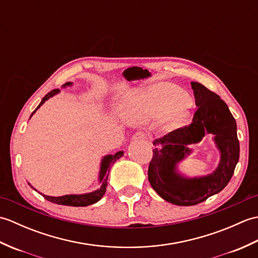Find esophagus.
<instances>
[{"label": "esophagus", "mask_w": 258, "mask_h": 258, "mask_svg": "<svg viewBox=\"0 0 258 258\" xmlns=\"http://www.w3.org/2000/svg\"><path fill=\"white\" fill-rule=\"evenodd\" d=\"M147 139V135L143 132H138L133 135V141H144Z\"/></svg>", "instance_id": "obj_1"}]
</instances>
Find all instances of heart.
Here are the masks:
<instances>
[{
  "instance_id": "obj_1",
  "label": "heart",
  "mask_w": 258,
  "mask_h": 258,
  "mask_svg": "<svg viewBox=\"0 0 258 258\" xmlns=\"http://www.w3.org/2000/svg\"><path fill=\"white\" fill-rule=\"evenodd\" d=\"M193 100L187 93L169 83L156 84L135 93L127 98L124 117L130 122L144 124L164 114V126L167 130L180 127L188 118Z\"/></svg>"
}]
</instances>
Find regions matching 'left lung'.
I'll list each match as a JSON object with an SVG mask.
<instances>
[{"instance_id": "1", "label": "left lung", "mask_w": 258, "mask_h": 258, "mask_svg": "<svg viewBox=\"0 0 258 258\" xmlns=\"http://www.w3.org/2000/svg\"><path fill=\"white\" fill-rule=\"evenodd\" d=\"M197 111L188 126L154 141L149 167L151 186L163 200L174 205L191 206L206 201L231 180L239 158L236 120L226 103L199 82H191ZM211 134L220 153L218 167L210 174L187 177L178 165L192 150L189 146Z\"/></svg>"}]
</instances>
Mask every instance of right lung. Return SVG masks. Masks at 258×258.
I'll return each mask as SVG.
<instances>
[{"label": "right lung", "instance_id": "obj_1", "mask_svg": "<svg viewBox=\"0 0 258 258\" xmlns=\"http://www.w3.org/2000/svg\"><path fill=\"white\" fill-rule=\"evenodd\" d=\"M72 85H73L72 82H67V83L62 85V89H65V87H69ZM59 92H61V90H53L43 97L41 103L38 104V106L35 108V111L31 114L30 118L33 116V114H34L37 109L43 105V104H44L47 100H50L51 97L57 95ZM123 155H124V152L119 151L117 153H115L114 155L108 154V155H104L102 157L101 164H100V171H98V184H100V187L95 190L90 191V193L69 194V195H63V196H50V195H45L43 193H40V191H37V189L33 187L30 183L29 185L33 189L36 190L37 193H40L45 200H47L48 202L55 203V204H58V205L79 207V206H89L92 204H95V203L100 201L103 197V195L105 194L106 186H107V178H108L109 171H111V167L114 165V163L117 160H119Z\"/></svg>", "mask_w": 258, "mask_h": 258}]
</instances>
